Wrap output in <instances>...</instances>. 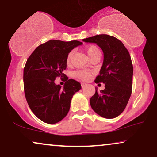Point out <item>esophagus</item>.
I'll use <instances>...</instances> for the list:
<instances>
[{"label":"esophagus","instance_id":"34e87169","mask_svg":"<svg viewBox=\"0 0 157 157\" xmlns=\"http://www.w3.org/2000/svg\"><path fill=\"white\" fill-rule=\"evenodd\" d=\"M81 85H82V88H85V86H86V83H82Z\"/></svg>","mask_w":157,"mask_h":157}]
</instances>
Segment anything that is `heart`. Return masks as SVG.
Here are the masks:
<instances>
[{"mask_svg":"<svg viewBox=\"0 0 157 157\" xmlns=\"http://www.w3.org/2000/svg\"><path fill=\"white\" fill-rule=\"evenodd\" d=\"M85 51L90 60H92L94 58L100 57V56H101V51H100V49L98 48L97 46H89L85 48ZM72 55H73V51H72L67 54L66 59L67 64L71 63ZM73 75L76 78L82 79V80H88V79L91 78L92 72L90 71H86V70H79V71H76L74 72Z\"/></svg>","mask_w":157,"mask_h":157,"instance_id":"heart-1","label":"heart"}]
</instances>
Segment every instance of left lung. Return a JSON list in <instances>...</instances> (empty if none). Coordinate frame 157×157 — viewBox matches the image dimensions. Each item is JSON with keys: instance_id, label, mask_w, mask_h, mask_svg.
<instances>
[{"instance_id": "left-lung-1", "label": "left lung", "mask_w": 157, "mask_h": 157, "mask_svg": "<svg viewBox=\"0 0 157 157\" xmlns=\"http://www.w3.org/2000/svg\"><path fill=\"white\" fill-rule=\"evenodd\" d=\"M97 44L104 53V62L95 83L103 82L105 89L97 92L90 100L91 107L105 118H114L124 111L132 89L133 66L128 49L116 37L96 35L83 39Z\"/></svg>"}]
</instances>
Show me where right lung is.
<instances>
[{"label":"right lung","instance_id":"right-lung-1","mask_svg":"<svg viewBox=\"0 0 157 157\" xmlns=\"http://www.w3.org/2000/svg\"><path fill=\"white\" fill-rule=\"evenodd\" d=\"M82 44L79 41L50 40L39 45L25 64L24 90L30 109L44 123L54 124L68 113L72 96L80 90V83L63 73L67 67V56ZM58 76L64 77L65 85H56Z\"/></svg>","mask_w":157,"mask_h":157}]
</instances>
